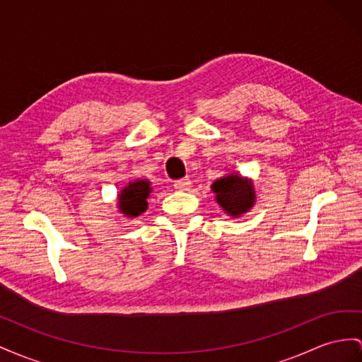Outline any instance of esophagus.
I'll list each match as a JSON object with an SVG mask.
<instances>
[{"label":"esophagus","mask_w":362,"mask_h":362,"mask_svg":"<svg viewBox=\"0 0 362 362\" xmlns=\"http://www.w3.org/2000/svg\"><path fill=\"white\" fill-rule=\"evenodd\" d=\"M191 185H192L191 179L187 177V179H182V180L174 182V188L179 189V191H188L191 188Z\"/></svg>","instance_id":"34e87169"}]
</instances>
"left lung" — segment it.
I'll return each mask as SVG.
<instances>
[{
	"instance_id": "1",
	"label": "left lung",
	"mask_w": 362,
	"mask_h": 362,
	"mask_svg": "<svg viewBox=\"0 0 362 362\" xmlns=\"http://www.w3.org/2000/svg\"><path fill=\"white\" fill-rule=\"evenodd\" d=\"M216 194V202L228 216L238 218L255 205V188L252 179L243 177L238 171H233L211 185Z\"/></svg>"
}]
</instances>
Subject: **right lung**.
<instances>
[{
    "label": "right lung",
    "instance_id": "right-lung-1",
    "mask_svg": "<svg viewBox=\"0 0 362 362\" xmlns=\"http://www.w3.org/2000/svg\"><path fill=\"white\" fill-rule=\"evenodd\" d=\"M153 188L151 182L146 179H137L129 182L117 194V209L127 218H136L148 209V197Z\"/></svg>",
    "mask_w": 362,
    "mask_h": 362
}]
</instances>
